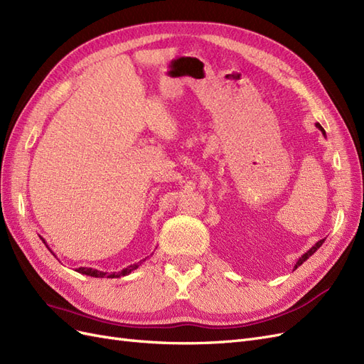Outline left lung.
I'll return each mask as SVG.
<instances>
[{
  "label": "left lung",
  "instance_id": "left-lung-1",
  "mask_svg": "<svg viewBox=\"0 0 364 364\" xmlns=\"http://www.w3.org/2000/svg\"><path fill=\"white\" fill-rule=\"evenodd\" d=\"M316 127H317L318 130H321V132H322V134L325 135V130H323V127H322L321 124H318V123H316ZM323 241H325V238H323V240H321V241H317V243H316V245H314V246H313L311 249H308V250H306V252L304 253V255H302V257H301L299 259H297V262L294 264V270H296L297 267H299V266H301V264H304V262H305V261H306L308 258H310V257L313 255V253H314V252H316V250H317L318 247H321V246L323 245Z\"/></svg>",
  "mask_w": 364,
  "mask_h": 364
}]
</instances>
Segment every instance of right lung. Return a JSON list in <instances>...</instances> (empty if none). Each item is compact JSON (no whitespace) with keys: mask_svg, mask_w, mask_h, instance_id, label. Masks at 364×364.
Instances as JSON below:
<instances>
[{"mask_svg":"<svg viewBox=\"0 0 364 364\" xmlns=\"http://www.w3.org/2000/svg\"><path fill=\"white\" fill-rule=\"evenodd\" d=\"M41 238H42V237H41ZM42 241H43V243H46V240H43V238H42ZM46 246H47V243H46ZM47 247H48V246H47ZM48 249H50V247H48ZM50 252L53 253L51 249H50ZM53 255H54V253H53ZM146 259H147V258L141 259V261L136 262V264H130V266H127L126 269L119 270V272H111V273H107V272H102V270L91 269V267H79V269H75V272H79V273H82V274H86V277H94V278H121V277H127L129 273L136 270Z\"/></svg>","mask_w":364,"mask_h":364,"instance_id":"1","label":"right lung"}]
</instances>
